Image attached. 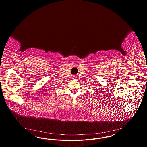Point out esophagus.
Wrapping results in <instances>:
<instances>
[{"mask_svg": "<svg viewBox=\"0 0 147 147\" xmlns=\"http://www.w3.org/2000/svg\"><path fill=\"white\" fill-rule=\"evenodd\" d=\"M73 79H76V77H73Z\"/></svg>", "mask_w": 147, "mask_h": 147, "instance_id": "obj_1", "label": "esophagus"}]
</instances>
